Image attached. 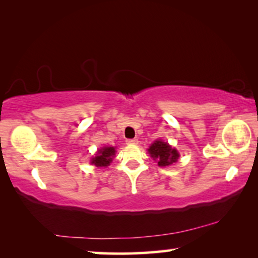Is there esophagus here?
<instances>
[{"label":"esophagus","instance_id":"1","mask_svg":"<svg viewBox=\"0 0 258 258\" xmlns=\"http://www.w3.org/2000/svg\"><path fill=\"white\" fill-rule=\"evenodd\" d=\"M138 140L137 139H127L126 140V143H127V145H138Z\"/></svg>","mask_w":258,"mask_h":258}]
</instances>
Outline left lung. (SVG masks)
I'll list each match as a JSON object with an SVG mask.
<instances>
[{"label":"left lung","instance_id":"1","mask_svg":"<svg viewBox=\"0 0 258 258\" xmlns=\"http://www.w3.org/2000/svg\"><path fill=\"white\" fill-rule=\"evenodd\" d=\"M149 154L152 158L158 161V165L161 167L176 163L178 158L177 151L160 140H157L150 146Z\"/></svg>","mask_w":258,"mask_h":258}]
</instances>
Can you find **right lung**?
Listing matches in <instances>:
<instances>
[{"instance_id": "add662e5", "label": "right lung", "mask_w": 258, "mask_h": 258, "mask_svg": "<svg viewBox=\"0 0 258 258\" xmlns=\"http://www.w3.org/2000/svg\"><path fill=\"white\" fill-rule=\"evenodd\" d=\"M113 155H115V148L112 147H104L101 150L98 151L97 156L94 157L91 163L94 164L95 166H100V167H106L109 164L111 163L113 158Z\"/></svg>"}]
</instances>
